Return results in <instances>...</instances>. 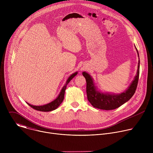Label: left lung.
Instances as JSON below:
<instances>
[{
	"mask_svg": "<svg viewBox=\"0 0 153 153\" xmlns=\"http://www.w3.org/2000/svg\"><path fill=\"white\" fill-rule=\"evenodd\" d=\"M136 50L139 56L137 48ZM139 67L140 60L138 63L137 75L134 80L129 86L128 89L120 94H104L97 91L90 75L86 72H83L82 74L86 81V94L88 101L94 108L101 109V110H111L119 108L128 101L134 94L139 77Z\"/></svg>",
	"mask_w": 153,
	"mask_h": 153,
	"instance_id": "8db88e82",
	"label": "left lung"
}]
</instances>
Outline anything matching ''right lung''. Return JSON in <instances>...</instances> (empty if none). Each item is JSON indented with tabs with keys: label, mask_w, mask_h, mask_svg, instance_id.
I'll return each mask as SVG.
<instances>
[{
	"label": "right lung",
	"mask_w": 153,
	"mask_h": 153,
	"mask_svg": "<svg viewBox=\"0 0 153 153\" xmlns=\"http://www.w3.org/2000/svg\"><path fill=\"white\" fill-rule=\"evenodd\" d=\"M77 73L76 72V73H74V74H71L70 76V77L68 79L66 83H65V85L62 88V89L61 90V92L60 93L59 95L58 96V97L54 101L50 102V103H48V104L45 105H42V106H34V105H30V103H27L28 105L30 106H31V108H33V109H34V110H37V111H40L47 112V111H51L56 110V109L61 104V103L62 102V101L64 99L65 91V90H66V88H67V86L68 83L70 82V80L75 76L77 75Z\"/></svg>",
	"instance_id": "obj_1"
}]
</instances>
